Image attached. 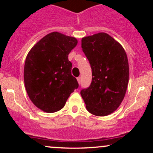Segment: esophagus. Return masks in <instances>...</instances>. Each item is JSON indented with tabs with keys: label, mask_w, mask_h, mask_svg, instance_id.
<instances>
[{
	"label": "esophagus",
	"mask_w": 153,
	"mask_h": 153,
	"mask_svg": "<svg viewBox=\"0 0 153 153\" xmlns=\"http://www.w3.org/2000/svg\"><path fill=\"white\" fill-rule=\"evenodd\" d=\"M77 80H78V83L80 84V82H81V78H80V77H78V78H77Z\"/></svg>",
	"instance_id": "34e87169"
}]
</instances>
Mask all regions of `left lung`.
<instances>
[{"label":"left lung","mask_w":153,"mask_h":153,"mask_svg":"<svg viewBox=\"0 0 153 153\" xmlns=\"http://www.w3.org/2000/svg\"><path fill=\"white\" fill-rule=\"evenodd\" d=\"M81 47L90 62L92 82L80 94L92 114L104 117L122 102L129 82V62L122 45L106 33L82 38Z\"/></svg>","instance_id":"left-lung-1"}]
</instances>
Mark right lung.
<instances>
[{"label": "right lung", "instance_id": "1", "mask_svg": "<svg viewBox=\"0 0 153 153\" xmlns=\"http://www.w3.org/2000/svg\"><path fill=\"white\" fill-rule=\"evenodd\" d=\"M77 44L75 37L54 31L41 39L26 56L24 70L26 92L43 111L53 113L62 109L70 95L78 88L68 59Z\"/></svg>", "mask_w": 153, "mask_h": 153}]
</instances>
